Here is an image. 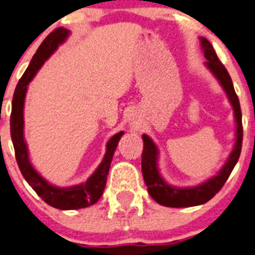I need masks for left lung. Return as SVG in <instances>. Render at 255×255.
<instances>
[{
	"mask_svg": "<svg viewBox=\"0 0 255 255\" xmlns=\"http://www.w3.org/2000/svg\"><path fill=\"white\" fill-rule=\"evenodd\" d=\"M200 41L201 49H202L205 58H206L205 65L214 74V77L218 79L223 90L225 91L229 102H230L233 111H234L235 143L226 162L224 163L223 167L215 176L210 177L209 179L200 184H196V186L177 187L173 184H169L163 178L159 167H158L159 149L150 136L143 134L141 137H143L144 141V149L143 156H141V170H143L144 182L148 186V192L151 196V198L162 206L191 207L198 206V205H202L211 200L221 190V187L229 178L238 159H239L240 151H242V110H240L239 99H238L234 86H233V81H231L223 63L219 60L211 43L207 40L206 37L202 36H200Z\"/></svg>",
	"mask_w": 255,
	"mask_h": 255,
	"instance_id": "obj_1",
	"label": "left lung"
}]
</instances>
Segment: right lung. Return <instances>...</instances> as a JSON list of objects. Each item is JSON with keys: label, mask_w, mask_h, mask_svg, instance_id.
<instances>
[{"label": "right lung", "mask_w": 255, "mask_h": 255, "mask_svg": "<svg viewBox=\"0 0 255 255\" xmlns=\"http://www.w3.org/2000/svg\"><path fill=\"white\" fill-rule=\"evenodd\" d=\"M71 31L64 27H58L50 32L41 43L36 53L32 57L29 67L22 74L21 79L16 86L12 99V110H11V139H12L13 148H15L16 160L18 168L24 176L25 181L32 187V190L45 201L46 204L59 210H78L88 207L96 204L102 196L106 186L107 174H109L110 165H111L112 156L116 150L120 137L124 131L115 134L106 144V153L104 159L96 170L90 176V178L83 183L74 184L71 187H58L51 184L41 176L34 167L29 158L27 144L24 137V105L26 97L27 86L36 76L37 71L43 67L46 59H49L53 53L62 45Z\"/></svg>", "instance_id": "add662e5"}]
</instances>
